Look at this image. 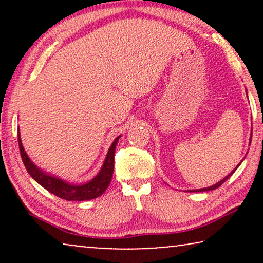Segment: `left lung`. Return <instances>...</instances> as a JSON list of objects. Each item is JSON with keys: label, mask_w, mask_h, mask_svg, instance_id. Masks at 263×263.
Wrapping results in <instances>:
<instances>
[{"label": "left lung", "mask_w": 263, "mask_h": 263, "mask_svg": "<svg viewBox=\"0 0 263 263\" xmlns=\"http://www.w3.org/2000/svg\"><path fill=\"white\" fill-rule=\"evenodd\" d=\"M250 140H251V139H250ZM240 163H242V161H240ZM238 166H239V165H238ZM238 166H237V167H238ZM237 167L235 168V170H233V171L231 172V174H229L228 176H226V177H225V178H222L220 182H218V183H217V184H214V185H212V186H207V188H202V189H195V190H189V192H194V193H196V192H208V190H214V189H217V188H219V186H220V185L222 184V183H224V182L226 181V179H229L230 177H231V175L233 174V172H235V171L237 170Z\"/></svg>", "instance_id": "1"}]
</instances>
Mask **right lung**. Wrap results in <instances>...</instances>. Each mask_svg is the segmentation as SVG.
<instances>
[{
  "instance_id": "obj_1",
  "label": "right lung",
  "mask_w": 263,
  "mask_h": 263,
  "mask_svg": "<svg viewBox=\"0 0 263 263\" xmlns=\"http://www.w3.org/2000/svg\"><path fill=\"white\" fill-rule=\"evenodd\" d=\"M120 136H117L112 142V145L109 148V152L106 154L105 161H104L102 168H100L99 174L96 176L91 181L85 183L81 185L70 184V183L64 182L63 179L57 178L55 176H51L46 172L42 171L37 165L32 163L30 158L25 152L23 143H21L20 134L17 132V142H19V148L21 159L24 161L25 167L31 177L34 179L35 182L39 183L43 188H45L48 192H50L53 195L61 197V199L67 201H85V200H92L102 195L109 186L111 178H112L114 174V164H115V149H116V145Z\"/></svg>"
}]
</instances>
